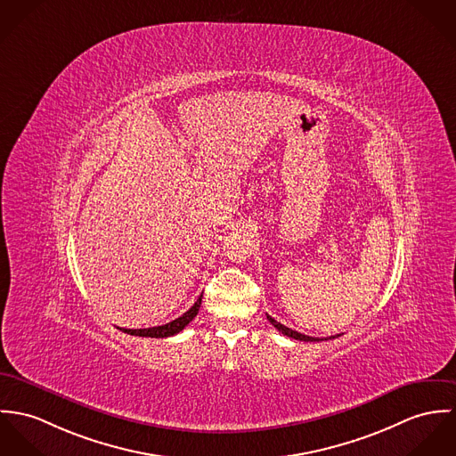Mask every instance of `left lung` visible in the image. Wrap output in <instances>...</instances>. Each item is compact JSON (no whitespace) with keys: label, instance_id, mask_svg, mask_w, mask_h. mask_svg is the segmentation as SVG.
<instances>
[{"label":"left lung","instance_id":"8db88e82","mask_svg":"<svg viewBox=\"0 0 456 456\" xmlns=\"http://www.w3.org/2000/svg\"><path fill=\"white\" fill-rule=\"evenodd\" d=\"M267 320L281 332V334H285V336H289V338H292V339H299V341H320L318 338H309V336H304V334H301V332H296V330H292V329H289V327H285V325H281L280 322H276L273 316H269L267 314ZM341 334H338V336H330V339H334V338H339Z\"/></svg>","mask_w":456,"mask_h":456}]
</instances>
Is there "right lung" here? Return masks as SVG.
I'll return each instance as SVG.
<instances>
[{
  "instance_id": "obj_1",
  "label": "right lung",
  "mask_w": 456,
  "mask_h": 456,
  "mask_svg": "<svg viewBox=\"0 0 456 456\" xmlns=\"http://www.w3.org/2000/svg\"><path fill=\"white\" fill-rule=\"evenodd\" d=\"M201 299H203V296H200V299L194 303V305L189 311H185L182 316L175 318L169 323H164V325H159V327H149V329H120V330H124L126 334H131V336H140V338H169V336H175V334L182 332L196 318V314L200 313V307H201Z\"/></svg>"
}]
</instances>
